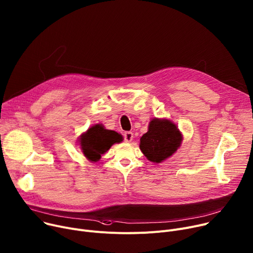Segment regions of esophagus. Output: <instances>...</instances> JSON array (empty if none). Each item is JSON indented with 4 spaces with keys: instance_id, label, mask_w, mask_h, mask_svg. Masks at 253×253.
<instances>
[{
    "instance_id": "esophagus-1",
    "label": "esophagus",
    "mask_w": 253,
    "mask_h": 253,
    "mask_svg": "<svg viewBox=\"0 0 253 253\" xmlns=\"http://www.w3.org/2000/svg\"><path fill=\"white\" fill-rule=\"evenodd\" d=\"M124 137H125V141L126 143H130L132 141V138H133V133L131 131H126V132H125Z\"/></svg>"
}]
</instances>
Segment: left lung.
Instances as JSON below:
<instances>
[{
  "instance_id": "obj_1",
  "label": "left lung",
  "mask_w": 253,
  "mask_h": 253,
  "mask_svg": "<svg viewBox=\"0 0 253 253\" xmlns=\"http://www.w3.org/2000/svg\"><path fill=\"white\" fill-rule=\"evenodd\" d=\"M182 140V133L175 124L167 119L155 118L140 139V149L149 161L159 164L180 148Z\"/></svg>"
}]
</instances>
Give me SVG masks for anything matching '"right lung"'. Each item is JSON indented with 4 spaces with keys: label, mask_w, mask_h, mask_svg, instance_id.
I'll use <instances>...</instances> for the list:
<instances>
[{
    "label": "right lung",
    "mask_w": 253,
    "mask_h": 253,
    "mask_svg": "<svg viewBox=\"0 0 253 253\" xmlns=\"http://www.w3.org/2000/svg\"><path fill=\"white\" fill-rule=\"evenodd\" d=\"M124 141L123 135L111 129H107L103 125L97 124L89 127L85 132L81 133L78 139L84 156L90 162L99 161L112 145Z\"/></svg>",
    "instance_id": "right-lung-1"
}]
</instances>
